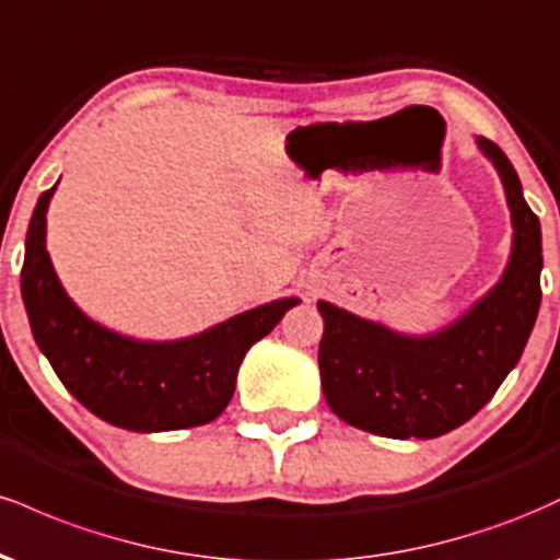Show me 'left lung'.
Here are the masks:
<instances>
[{
    "mask_svg": "<svg viewBox=\"0 0 560 560\" xmlns=\"http://www.w3.org/2000/svg\"><path fill=\"white\" fill-rule=\"evenodd\" d=\"M479 147L503 178L516 231L511 262L485 300L447 329L416 339L318 302L320 387L350 427L392 440L453 432L492 400L535 329L542 300L539 218L505 152L490 139Z\"/></svg>",
    "mask_w": 560,
    "mask_h": 560,
    "instance_id": "obj_1",
    "label": "left lung"
}]
</instances>
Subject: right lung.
<instances>
[{
  "label": "right lung",
  "mask_w": 560,
  "mask_h": 560,
  "mask_svg": "<svg viewBox=\"0 0 560 560\" xmlns=\"http://www.w3.org/2000/svg\"><path fill=\"white\" fill-rule=\"evenodd\" d=\"M52 189L38 197L25 236L21 292L38 350L70 395L128 432H173L218 419L234 397L247 350L300 300H276L178 342H137L102 329L70 302L47 244Z\"/></svg>",
  "instance_id": "right-lung-1"
}]
</instances>
